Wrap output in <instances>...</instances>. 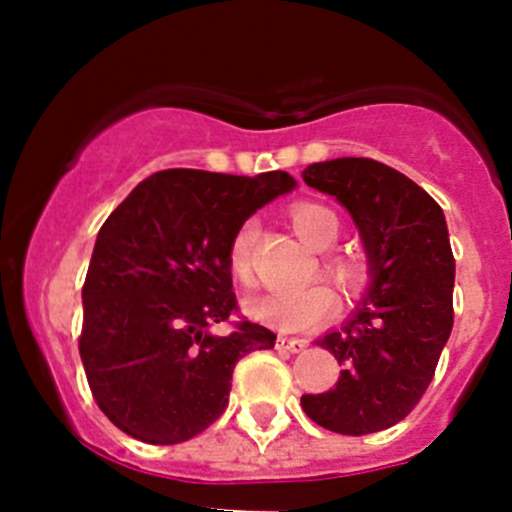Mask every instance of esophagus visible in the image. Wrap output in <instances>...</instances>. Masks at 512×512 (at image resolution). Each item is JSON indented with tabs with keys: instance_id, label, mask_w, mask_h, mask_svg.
<instances>
[{
	"instance_id": "obj_1",
	"label": "esophagus",
	"mask_w": 512,
	"mask_h": 512,
	"mask_svg": "<svg viewBox=\"0 0 512 512\" xmlns=\"http://www.w3.org/2000/svg\"><path fill=\"white\" fill-rule=\"evenodd\" d=\"M307 347V342L304 339H297V337H277V349H285V352H302V349Z\"/></svg>"
}]
</instances>
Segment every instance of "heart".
<instances>
[{
  "instance_id": "obj_1",
  "label": "heart",
  "mask_w": 512,
  "mask_h": 512,
  "mask_svg": "<svg viewBox=\"0 0 512 512\" xmlns=\"http://www.w3.org/2000/svg\"><path fill=\"white\" fill-rule=\"evenodd\" d=\"M289 220H292L299 237L312 247H319V250L332 245L339 235L337 213L322 203H297L289 210ZM257 235H260V223L255 218H247L237 227L230 245H227V270H230L232 280L242 287L252 285V252H255ZM322 270L337 277L352 292L364 287L366 282L364 265L352 257L324 255ZM332 307L334 294L322 280H309L299 287L262 294V297L247 302V312L252 319L282 329V332H299V329L314 327L332 312Z\"/></svg>"
}]
</instances>
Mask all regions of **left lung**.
<instances>
[{"label":"left lung","instance_id":"1","mask_svg":"<svg viewBox=\"0 0 512 512\" xmlns=\"http://www.w3.org/2000/svg\"><path fill=\"white\" fill-rule=\"evenodd\" d=\"M302 178L352 213L374 277L354 317L319 339L344 366L339 381L304 394L302 409L344 436L384 431L414 411L451 337L456 260L446 218L421 185L379 160H324Z\"/></svg>","mask_w":512,"mask_h":512}]
</instances>
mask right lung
Listing matches in <instances>:
<instances>
[{"label":"right lung","instance_id":"right-lung-1","mask_svg":"<svg viewBox=\"0 0 512 512\" xmlns=\"http://www.w3.org/2000/svg\"><path fill=\"white\" fill-rule=\"evenodd\" d=\"M285 170L255 178L170 168L153 173L101 225L86 272L79 354L98 409L153 446L198 436L227 409L232 371L277 334L237 314L227 245L294 188Z\"/></svg>","mask_w":512,"mask_h":512}]
</instances>
